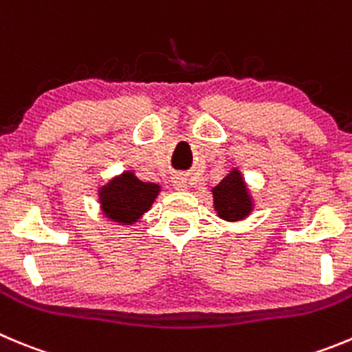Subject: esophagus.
<instances>
[{
  "label": "esophagus",
  "mask_w": 352,
  "mask_h": 352,
  "mask_svg": "<svg viewBox=\"0 0 352 352\" xmlns=\"http://www.w3.org/2000/svg\"><path fill=\"white\" fill-rule=\"evenodd\" d=\"M173 186L175 189H187V179L184 175L173 177Z\"/></svg>",
  "instance_id": "1"
}]
</instances>
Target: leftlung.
<instances>
[{
  "instance_id": "left-lung-1",
  "label": "left lung",
  "mask_w": 352,
  "mask_h": 352,
  "mask_svg": "<svg viewBox=\"0 0 352 352\" xmlns=\"http://www.w3.org/2000/svg\"><path fill=\"white\" fill-rule=\"evenodd\" d=\"M212 192L217 215L224 221L236 222L250 215L252 198L239 170L234 168L231 173H228L219 182V186L213 187Z\"/></svg>"
}]
</instances>
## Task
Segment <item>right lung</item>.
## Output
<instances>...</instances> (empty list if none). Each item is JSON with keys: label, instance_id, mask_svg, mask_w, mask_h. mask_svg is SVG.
I'll return each mask as SVG.
<instances>
[{"label": "right lung", "instance_id": "obj_1", "mask_svg": "<svg viewBox=\"0 0 352 352\" xmlns=\"http://www.w3.org/2000/svg\"><path fill=\"white\" fill-rule=\"evenodd\" d=\"M160 186L142 182L133 172H124L120 177L100 187L98 201L102 212L111 221L130 226L137 222L157 198Z\"/></svg>", "mask_w": 352, "mask_h": 352}]
</instances>
